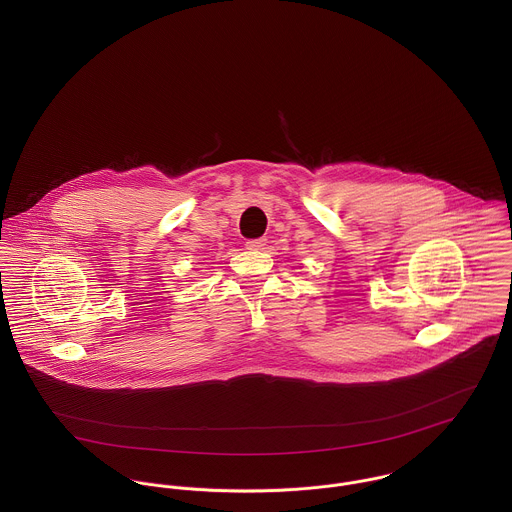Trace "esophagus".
<instances>
[{"label":"esophagus","mask_w":512,"mask_h":512,"mask_svg":"<svg viewBox=\"0 0 512 512\" xmlns=\"http://www.w3.org/2000/svg\"><path fill=\"white\" fill-rule=\"evenodd\" d=\"M266 246V240L264 238H254V240H248L246 242V248L248 250H262Z\"/></svg>","instance_id":"34e87169"}]
</instances>
